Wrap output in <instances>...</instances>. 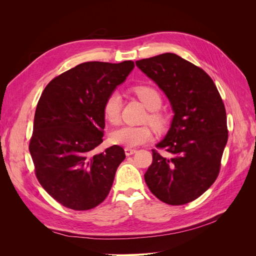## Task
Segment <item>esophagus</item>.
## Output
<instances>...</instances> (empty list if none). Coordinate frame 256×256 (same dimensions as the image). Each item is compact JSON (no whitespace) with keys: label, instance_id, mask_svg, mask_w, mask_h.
<instances>
[{"label":"esophagus","instance_id":"1","mask_svg":"<svg viewBox=\"0 0 256 256\" xmlns=\"http://www.w3.org/2000/svg\"><path fill=\"white\" fill-rule=\"evenodd\" d=\"M136 152V150H134V148H129V147H126L125 148L126 156H130V154H134Z\"/></svg>","mask_w":256,"mask_h":256}]
</instances>
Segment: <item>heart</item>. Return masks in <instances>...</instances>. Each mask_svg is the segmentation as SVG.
Returning a JSON list of instances; mask_svg holds the SVG:
<instances>
[{"label": "heart", "mask_w": 256, "mask_h": 256, "mask_svg": "<svg viewBox=\"0 0 256 256\" xmlns=\"http://www.w3.org/2000/svg\"><path fill=\"white\" fill-rule=\"evenodd\" d=\"M132 92L138 98V100L144 104L147 110H150L148 116L146 120L152 125L162 130L166 126L168 120L164 113L158 111L162 104V98L160 92L150 85H136L132 88ZM122 110V97L118 92H111L106 97L104 104V115L106 120L112 124H116L120 120ZM152 132L147 126H131L124 125L112 131L110 136L111 142L116 145L136 147L140 146L152 140Z\"/></svg>", "instance_id": "1"}]
</instances>
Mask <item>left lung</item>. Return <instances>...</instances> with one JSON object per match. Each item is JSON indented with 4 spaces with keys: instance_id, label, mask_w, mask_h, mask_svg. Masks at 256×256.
I'll return each mask as SVG.
<instances>
[{
    "instance_id": "8db88e82",
    "label": "left lung",
    "mask_w": 256,
    "mask_h": 256,
    "mask_svg": "<svg viewBox=\"0 0 256 256\" xmlns=\"http://www.w3.org/2000/svg\"><path fill=\"white\" fill-rule=\"evenodd\" d=\"M171 102L174 118L166 138L152 150L144 178L152 194L168 205L192 202L220 172L228 131L226 112L212 79L202 68L164 53L136 62Z\"/></svg>"
}]
</instances>
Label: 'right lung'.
<instances>
[{"label":"right lung","instance_id":"right-lung-1","mask_svg":"<svg viewBox=\"0 0 256 256\" xmlns=\"http://www.w3.org/2000/svg\"><path fill=\"white\" fill-rule=\"evenodd\" d=\"M134 67L132 60L86 62L58 76L44 90L28 150L38 182L60 205L88 210L109 194L126 156L118 145L95 152L104 141V104Z\"/></svg>","mask_w":256,"mask_h":256}]
</instances>
